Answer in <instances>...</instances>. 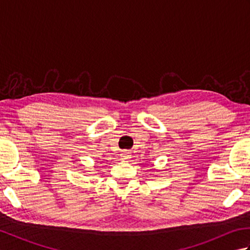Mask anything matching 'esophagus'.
Wrapping results in <instances>:
<instances>
[{"label": "esophagus", "instance_id": "esophagus-1", "mask_svg": "<svg viewBox=\"0 0 250 250\" xmlns=\"http://www.w3.org/2000/svg\"><path fill=\"white\" fill-rule=\"evenodd\" d=\"M122 157H124L125 160H129V159L131 158V156L129 155L128 151H125V152H124V156H122Z\"/></svg>", "mask_w": 250, "mask_h": 250}]
</instances>
